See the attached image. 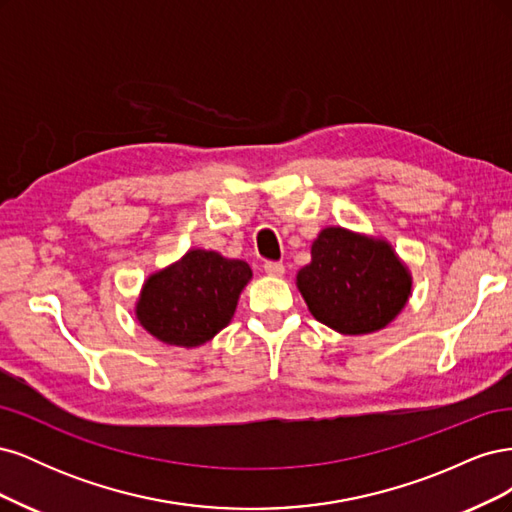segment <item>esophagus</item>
I'll use <instances>...</instances> for the list:
<instances>
[{
    "label": "esophagus",
    "instance_id": "1",
    "mask_svg": "<svg viewBox=\"0 0 512 512\" xmlns=\"http://www.w3.org/2000/svg\"><path fill=\"white\" fill-rule=\"evenodd\" d=\"M284 265H282V262H265V273L267 275H271V277H282L284 275Z\"/></svg>",
    "mask_w": 512,
    "mask_h": 512
}]
</instances>
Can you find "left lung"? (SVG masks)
I'll return each instance as SVG.
<instances>
[{"instance_id":"1","label":"left lung","mask_w":512,"mask_h":512,"mask_svg":"<svg viewBox=\"0 0 512 512\" xmlns=\"http://www.w3.org/2000/svg\"><path fill=\"white\" fill-rule=\"evenodd\" d=\"M297 288L318 322L342 335H365L406 307L412 275L389 241L329 226L312 243Z\"/></svg>"}]
</instances>
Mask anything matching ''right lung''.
<instances>
[{"instance_id":"1","label":"right lung","mask_w":512,"mask_h":512,"mask_svg":"<svg viewBox=\"0 0 512 512\" xmlns=\"http://www.w3.org/2000/svg\"><path fill=\"white\" fill-rule=\"evenodd\" d=\"M250 280L252 269L245 260L190 250L147 277L134 312L141 327L160 342L196 348L232 320L239 294Z\"/></svg>"}]
</instances>
